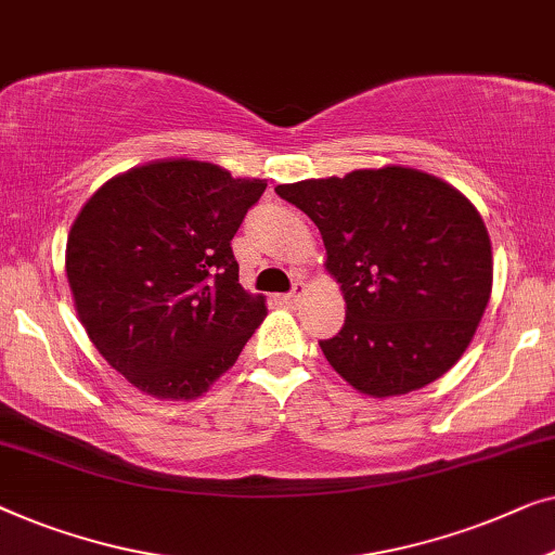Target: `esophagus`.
<instances>
[{"instance_id":"34e87169","label":"esophagus","mask_w":555,"mask_h":555,"mask_svg":"<svg viewBox=\"0 0 555 555\" xmlns=\"http://www.w3.org/2000/svg\"><path fill=\"white\" fill-rule=\"evenodd\" d=\"M307 294V284H304V281H294V286H292V292L288 294H284L281 296V299H284L286 304H296L301 299V296Z\"/></svg>"}]
</instances>
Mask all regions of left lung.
<instances>
[{
  "label": "left lung",
  "instance_id": "left-lung-1",
  "mask_svg": "<svg viewBox=\"0 0 555 555\" xmlns=\"http://www.w3.org/2000/svg\"><path fill=\"white\" fill-rule=\"evenodd\" d=\"M317 223L347 319L319 347L370 397L408 395L457 362L493 288L478 208L430 173L402 166L276 185Z\"/></svg>",
  "mask_w": 555,
  "mask_h": 555
}]
</instances>
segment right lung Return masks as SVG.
I'll return each mask as SVG.
<instances>
[{
    "label": "right lung",
    "mask_w": 555,
    "mask_h": 555,
    "mask_svg": "<svg viewBox=\"0 0 555 555\" xmlns=\"http://www.w3.org/2000/svg\"><path fill=\"white\" fill-rule=\"evenodd\" d=\"M263 191L214 163L155 160L111 178L77 214L65 259L77 317L140 392L196 400L263 322L231 248Z\"/></svg>",
    "instance_id": "right-lung-1"
}]
</instances>
